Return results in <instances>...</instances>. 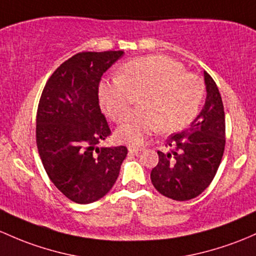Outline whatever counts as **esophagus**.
<instances>
[{
    "label": "esophagus",
    "mask_w": 256,
    "mask_h": 256,
    "mask_svg": "<svg viewBox=\"0 0 256 256\" xmlns=\"http://www.w3.org/2000/svg\"><path fill=\"white\" fill-rule=\"evenodd\" d=\"M142 148H138V147H135V146H128V152L130 153H138L141 152Z\"/></svg>",
    "instance_id": "1"
}]
</instances>
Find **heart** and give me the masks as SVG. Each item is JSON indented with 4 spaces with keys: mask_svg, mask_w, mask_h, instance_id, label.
Returning a JSON list of instances; mask_svg holds the SVG:
<instances>
[{
    "mask_svg": "<svg viewBox=\"0 0 256 256\" xmlns=\"http://www.w3.org/2000/svg\"><path fill=\"white\" fill-rule=\"evenodd\" d=\"M141 109L134 112L116 130L120 140L141 144L147 135L162 128L178 131L195 119L205 96L202 80L185 72L182 64L162 55L137 58L121 66L119 77L99 87L102 106L120 122L130 112L135 94H142Z\"/></svg>",
    "mask_w": 256,
    "mask_h": 256,
    "instance_id": "obj_1",
    "label": "heart"
}]
</instances>
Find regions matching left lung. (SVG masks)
I'll use <instances>...</instances> for the list:
<instances>
[{
  "label": "left lung",
  "instance_id": "1",
  "mask_svg": "<svg viewBox=\"0 0 256 256\" xmlns=\"http://www.w3.org/2000/svg\"><path fill=\"white\" fill-rule=\"evenodd\" d=\"M206 102L189 128L169 136L166 152L150 172L158 192L176 201L192 200L211 184L226 146V119L216 82L205 71Z\"/></svg>",
  "mask_w": 256,
  "mask_h": 256
}]
</instances>
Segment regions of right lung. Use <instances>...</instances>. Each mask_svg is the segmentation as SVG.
<instances>
[{"instance_id": "1", "label": "right lung", "mask_w": 256, "mask_h": 256, "mask_svg": "<svg viewBox=\"0 0 256 256\" xmlns=\"http://www.w3.org/2000/svg\"><path fill=\"white\" fill-rule=\"evenodd\" d=\"M122 54H76L55 70L40 96L36 131L40 160L54 185L76 204L106 195L128 154L125 146L96 147L112 135L99 106V83Z\"/></svg>"}]
</instances>
